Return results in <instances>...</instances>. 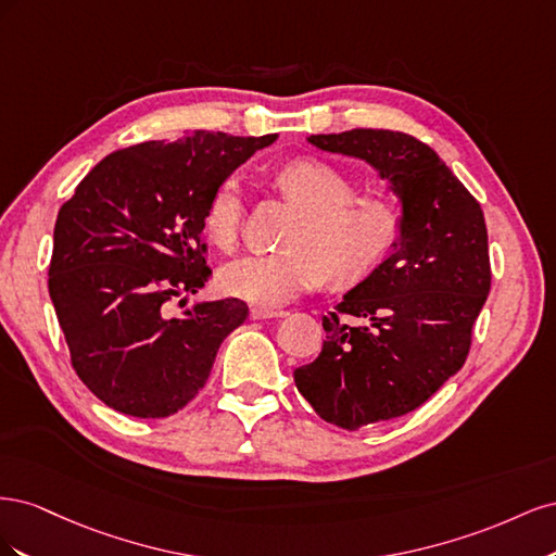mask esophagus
Segmentation results:
<instances>
[{
  "instance_id": "34e87169",
  "label": "esophagus",
  "mask_w": 556,
  "mask_h": 556,
  "mask_svg": "<svg viewBox=\"0 0 556 556\" xmlns=\"http://www.w3.org/2000/svg\"><path fill=\"white\" fill-rule=\"evenodd\" d=\"M285 313L278 308H252L250 319H271V317H282Z\"/></svg>"
}]
</instances>
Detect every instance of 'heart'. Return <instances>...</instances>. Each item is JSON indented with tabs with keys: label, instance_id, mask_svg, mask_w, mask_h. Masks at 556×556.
I'll list each match as a JSON object with an SVG mask.
<instances>
[{
	"label": "heart",
	"instance_id": "obj_1",
	"mask_svg": "<svg viewBox=\"0 0 556 556\" xmlns=\"http://www.w3.org/2000/svg\"><path fill=\"white\" fill-rule=\"evenodd\" d=\"M276 188L304 215L288 237V250L248 252L220 268L225 294L274 308L296 294L333 280H359L390 255L403 233V211L390 185L378 182L355 194V180L323 160H294L274 176ZM243 188L227 178L204 208V233L220 250L239 241Z\"/></svg>",
	"mask_w": 556,
	"mask_h": 556
}]
</instances>
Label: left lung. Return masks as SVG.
<instances>
[{
    "label": "left lung",
    "instance_id": "obj_1",
    "mask_svg": "<svg viewBox=\"0 0 556 556\" xmlns=\"http://www.w3.org/2000/svg\"><path fill=\"white\" fill-rule=\"evenodd\" d=\"M308 141L371 164L403 211L392 255L323 317V352L294 371L319 417L357 431L419 408L464 366L492 285L486 227L476 197L410 134L350 129Z\"/></svg>",
    "mask_w": 556,
    "mask_h": 556
}]
</instances>
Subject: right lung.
I'll return each instance as SVG.
<instances>
[{"label": "right lung", "mask_w": 556, "mask_h": 556, "mask_svg": "<svg viewBox=\"0 0 556 556\" xmlns=\"http://www.w3.org/2000/svg\"><path fill=\"white\" fill-rule=\"evenodd\" d=\"M266 137L192 131L106 155L62 204L48 292L83 384L131 417H169L206 384L239 299L201 301L180 317L174 299L197 294L206 266L204 208L233 169L271 146ZM185 304V299H180Z\"/></svg>", "instance_id": "add662e5"}]
</instances>
